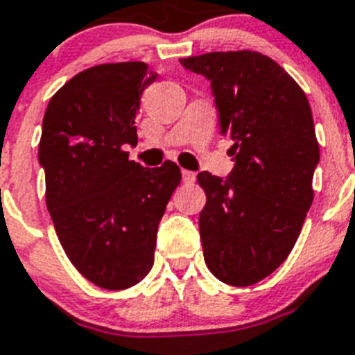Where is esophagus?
<instances>
[{"label":"esophagus","mask_w":355,"mask_h":355,"mask_svg":"<svg viewBox=\"0 0 355 355\" xmlns=\"http://www.w3.org/2000/svg\"><path fill=\"white\" fill-rule=\"evenodd\" d=\"M196 175L193 171H187V169H182V180L186 182V184H191V182H195Z\"/></svg>","instance_id":"34e87169"}]
</instances>
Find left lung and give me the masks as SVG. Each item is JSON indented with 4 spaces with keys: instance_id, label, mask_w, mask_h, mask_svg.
Here are the masks:
<instances>
[{
    "instance_id": "8db88e82",
    "label": "left lung",
    "mask_w": 355,
    "mask_h": 355,
    "mask_svg": "<svg viewBox=\"0 0 355 355\" xmlns=\"http://www.w3.org/2000/svg\"><path fill=\"white\" fill-rule=\"evenodd\" d=\"M211 82L221 134L232 141L227 178L198 173L207 195L200 212L203 259L216 279L252 286L284 263L313 203L320 162L306 92L257 51L180 58Z\"/></svg>"
}]
</instances>
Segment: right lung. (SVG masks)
<instances>
[{"label":"right lung","mask_w":355,"mask_h":355,"mask_svg":"<svg viewBox=\"0 0 355 355\" xmlns=\"http://www.w3.org/2000/svg\"><path fill=\"white\" fill-rule=\"evenodd\" d=\"M157 80L144 62L100 64L66 82L42 119L39 164L58 241L76 270L103 289L137 284L153 266L157 229L180 184L166 160H128L141 94Z\"/></svg>","instance_id":"obj_1"}]
</instances>
